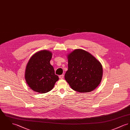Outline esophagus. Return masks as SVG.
Here are the masks:
<instances>
[{
    "instance_id": "obj_1",
    "label": "esophagus",
    "mask_w": 130,
    "mask_h": 130,
    "mask_svg": "<svg viewBox=\"0 0 130 130\" xmlns=\"http://www.w3.org/2000/svg\"><path fill=\"white\" fill-rule=\"evenodd\" d=\"M59 77L60 79H63V77H64V75L63 74H61V75H60V76H59Z\"/></svg>"
}]
</instances>
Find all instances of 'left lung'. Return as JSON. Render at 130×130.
<instances>
[{
	"label": "left lung",
	"instance_id": "obj_1",
	"mask_svg": "<svg viewBox=\"0 0 130 130\" xmlns=\"http://www.w3.org/2000/svg\"><path fill=\"white\" fill-rule=\"evenodd\" d=\"M68 58V70L64 78L74 91L88 93L99 86L103 76V67L91 54L82 49H76Z\"/></svg>",
	"mask_w": 130,
	"mask_h": 130
}]
</instances>
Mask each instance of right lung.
Returning <instances> with one entry per match:
<instances>
[{"label":"right lung","mask_w":130,"mask_h":130,"mask_svg":"<svg viewBox=\"0 0 130 130\" xmlns=\"http://www.w3.org/2000/svg\"><path fill=\"white\" fill-rule=\"evenodd\" d=\"M52 53L43 50L36 53L26 65L25 79L26 83L32 90L40 93L51 91L59 76L55 74L50 61Z\"/></svg>","instance_id":"right-lung-1"}]
</instances>
